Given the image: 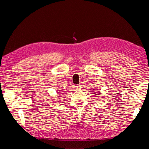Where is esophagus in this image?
Segmentation results:
<instances>
[{
    "label": "esophagus",
    "mask_w": 149,
    "mask_h": 149,
    "mask_svg": "<svg viewBox=\"0 0 149 149\" xmlns=\"http://www.w3.org/2000/svg\"><path fill=\"white\" fill-rule=\"evenodd\" d=\"M76 88L77 89H80L81 88V85H76Z\"/></svg>",
    "instance_id": "esophagus-1"
}]
</instances>
